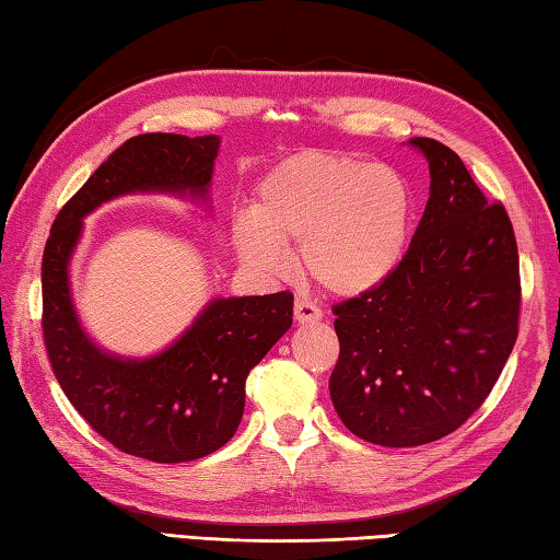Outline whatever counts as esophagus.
Segmentation results:
<instances>
[{
	"mask_svg": "<svg viewBox=\"0 0 560 560\" xmlns=\"http://www.w3.org/2000/svg\"><path fill=\"white\" fill-rule=\"evenodd\" d=\"M295 319L300 322V325H307V322H317V319H322V310L312 300L298 298L295 300Z\"/></svg>",
	"mask_w": 560,
	"mask_h": 560,
	"instance_id": "1",
	"label": "esophagus"
}]
</instances>
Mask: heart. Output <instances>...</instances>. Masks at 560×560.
Segmentation results:
<instances>
[{
    "label": "heart",
    "mask_w": 560,
    "mask_h": 560,
    "mask_svg": "<svg viewBox=\"0 0 560 560\" xmlns=\"http://www.w3.org/2000/svg\"><path fill=\"white\" fill-rule=\"evenodd\" d=\"M410 215L408 184L394 166L315 150L288 156L262 176L250 215L233 219V245L262 272H280V248H298L312 282L351 298L398 268Z\"/></svg>",
    "instance_id": "obj_1"
}]
</instances>
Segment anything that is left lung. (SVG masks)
Listing matches in <instances>:
<instances>
[{
	"label": "left lung",
	"instance_id": "obj_1",
	"mask_svg": "<svg viewBox=\"0 0 560 560\" xmlns=\"http://www.w3.org/2000/svg\"><path fill=\"white\" fill-rule=\"evenodd\" d=\"M430 199L404 260L378 288L337 302L329 378L351 433L416 447L485 404L518 337V250L504 203H489L463 160L430 137Z\"/></svg>",
	"mask_w": 560,
	"mask_h": 560
}]
</instances>
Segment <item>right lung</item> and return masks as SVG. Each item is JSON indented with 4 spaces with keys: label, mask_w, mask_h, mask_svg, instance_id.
<instances>
[{
    "label": "right lung",
    "mask_w": 560,
    "mask_h": 560,
    "mask_svg": "<svg viewBox=\"0 0 560 560\" xmlns=\"http://www.w3.org/2000/svg\"><path fill=\"white\" fill-rule=\"evenodd\" d=\"M219 137H130L58 211L42 260L44 345L54 376L88 425L127 455L189 463L238 430L245 378L292 325V292L213 300L160 357L103 354L78 325L68 260L83 215L130 191L206 196Z\"/></svg>",
    "instance_id": "add662e5"
}]
</instances>
